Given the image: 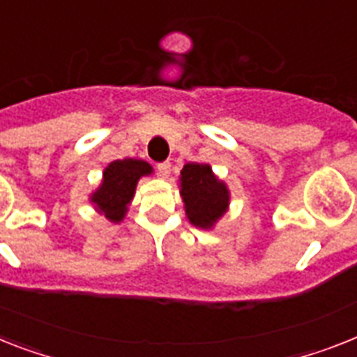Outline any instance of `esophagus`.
Segmentation results:
<instances>
[{"label": "esophagus", "instance_id": "obj_1", "mask_svg": "<svg viewBox=\"0 0 357 357\" xmlns=\"http://www.w3.org/2000/svg\"><path fill=\"white\" fill-rule=\"evenodd\" d=\"M157 172L162 178H167L169 173H172V164H169V162H162V164H158L157 166Z\"/></svg>", "mask_w": 357, "mask_h": 357}]
</instances>
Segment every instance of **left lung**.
Returning <instances> with one entry per match:
<instances>
[{"mask_svg": "<svg viewBox=\"0 0 357 357\" xmlns=\"http://www.w3.org/2000/svg\"><path fill=\"white\" fill-rule=\"evenodd\" d=\"M178 188L185 217L199 229H213L229 208V188L210 164L190 162L182 167Z\"/></svg>", "mask_w": 357, "mask_h": 357, "instance_id": "8db88e82", "label": "left lung"}]
</instances>
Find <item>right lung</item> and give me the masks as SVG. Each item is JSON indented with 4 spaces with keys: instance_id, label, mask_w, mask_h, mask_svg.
<instances>
[{
    "instance_id": "1",
    "label": "right lung",
    "mask_w": 357,
    "mask_h": 357,
    "mask_svg": "<svg viewBox=\"0 0 357 357\" xmlns=\"http://www.w3.org/2000/svg\"><path fill=\"white\" fill-rule=\"evenodd\" d=\"M153 175L151 164L140 158L113 160L102 173V182L89 195L91 204L113 225H120L128 215L137 184L142 176Z\"/></svg>"
}]
</instances>
